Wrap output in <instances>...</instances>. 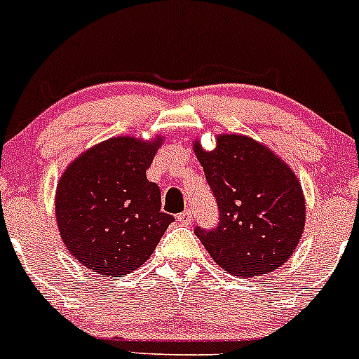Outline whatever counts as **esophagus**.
<instances>
[{
  "mask_svg": "<svg viewBox=\"0 0 359 359\" xmlns=\"http://www.w3.org/2000/svg\"><path fill=\"white\" fill-rule=\"evenodd\" d=\"M176 219L182 224H190V223H192V210H190V208H189V210H183L182 214L176 215Z\"/></svg>",
  "mask_w": 359,
  "mask_h": 359,
  "instance_id": "obj_1",
  "label": "esophagus"
}]
</instances>
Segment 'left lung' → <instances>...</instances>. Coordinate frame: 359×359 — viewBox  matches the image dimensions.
<instances>
[{
  "instance_id": "1",
  "label": "left lung",
  "mask_w": 359,
  "mask_h": 359,
  "mask_svg": "<svg viewBox=\"0 0 359 359\" xmlns=\"http://www.w3.org/2000/svg\"><path fill=\"white\" fill-rule=\"evenodd\" d=\"M194 152L219 208L212 230L196 236L224 271L261 277L293 255L306 223L300 182L266 145L243 135H219L215 149Z\"/></svg>"
}]
</instances>
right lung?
I'll return each instance as SVG.
<instances>
[{"label":"right lung","instance_id":"obj_1","mask_svg":"<svg viewBox=\"0 0 359 359\" xmlns=\"http://www.w3.org/2000/svg\"><path fill=\"white\" fill-rule=\"evenodd\" d=\"M163 138L115 136L82 152L59 180L55 217L62 243L81 264L106 277L140 268L174 217L145 170Z\"/></svg>","mask_w":359,"mask_h":359}]
</instances>
